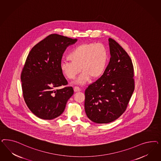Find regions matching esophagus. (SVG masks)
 I'll return each instance as SVG.
<instances>
[{"mask_svg": "<svg viewBox=\"0 0 161 161\" xmlns=\"http://www.w3.org/2000/svg\"><path fill=\"white\" fill-rule=\"evenodd\" d=\"M74 92H78L81 91V88L80 87H78L75 86V87H74Z\"/></svg>", "mask_w": 161, "mask_h": 161, "instance_id": "esophagus-1", "label": "esophagus"}]
</instances>
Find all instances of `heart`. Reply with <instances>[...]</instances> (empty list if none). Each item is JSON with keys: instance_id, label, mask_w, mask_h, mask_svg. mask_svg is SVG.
<instances>
[{"instance_id": "b5f03b06", "label": "heart", "mask_w": 161, "mask_h": 161, "mask_svg": "<svg viewBox=\"0 0 161 161\" xmlns=\"http://www.w3.org/2000/svg\"><path fill=\"white\" fill-rule=\"evenodd\" d=\"M68 58L71 61H61V71L67 78L74 80L81 70L76 83L84 84L89 78L96 79L102 75L107 65L108 51L102 44L85 43L74 48Z\"/></svg>"}]
</instances>
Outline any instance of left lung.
Masks as SVG:
<instances>
[{
    "label": "left lung",
    "mask_w": 161,
    "mask_h": 161,
    "mask_svg": "<svg viewBox=\"0 0 161 161\" xmlns=\"http://www.w3.org/2000/svg\"><path fill=\"white\" fill-rule=\"evenodd\" d=\"M111 57L102 75L85 90V112L96 123H108L126 110L135 89L134 69L125 50L109 38Z\"/></svg>",
    "instance_id": "8db88e82"
}]
</instances>
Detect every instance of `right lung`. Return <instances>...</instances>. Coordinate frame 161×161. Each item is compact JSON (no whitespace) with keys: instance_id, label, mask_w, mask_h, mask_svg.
Instances as JSON below:
<instances>
[{"instance_id":"right-lung-1","label":"right lung","mask_w":161,"mask_h":161,"mask_svg":"<svg viewBox=\"0 0 161 161\" xmlns=\"http://www.w3.org/2000/svg\"><path fill=\"white\" fill-rule=\"evenodd\" d=\"M77 41L58 34H51L31 49L22 69V93L29 110L44 120L60 116L74 94L60 64L67 47Z\"/></svg>"}]
</instances>
